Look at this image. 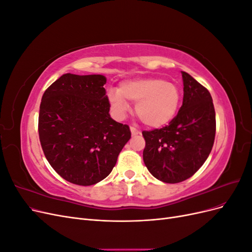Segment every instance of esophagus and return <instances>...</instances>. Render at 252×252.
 <instances>
[{
	"instance_id": "obj_1",
	"label": "esophagus",
	"mask_w": 252,
	"mask_h": 252,
	"mask_svg": "<svg viewBox=\"0 0 252 252\" xmlns=\"http://www.w3.org/2000/svg\"><path fill=\"white\" fill-rule=\"evenodd\" d=\"M130 131H131V134L132 135H138V134H141V131L138 130V129L134 128V127H130Z\"/></svg>"
}]
</instances>
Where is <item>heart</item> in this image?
Wrapping results in <instances>:
<instances>
[{
  "label": "heart",
  "instance_id": "1",
  "mask_svg": "<svg viewBox=\"0 0 252 252\" xmlns=\"http://www.w3.org/2000/svg\"><path fill=\"white\" fill-rule=\"evenodd\" d=\"M111 109L120 119L130 111V104L136 103L135 112L145 125L161 128L168 125L179 110L181 94L171 82L158 78H141L121 83L119 89L107 93Z\"/></svg>",
  "mask_w": 252,
  "mask_h": 252
}]
</instances>
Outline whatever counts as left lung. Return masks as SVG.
<instances>
[{
    "instance_id": "obj_1",
    "label": "left lung",
    "mask_w": 252,
    "mask_h": 252,
    "mask_svg": "<svg viewBox=\"0 0 252 252\" xmlns=\"http://www.w3.org/2000/svg\"><path fill=\"white\" fill-rule=\"evenodd\" d=\"M184 96L168 126L143 131V159L149 172L164 183L189 179L207 159L216 136V111L209 91L182 71Z\"/></svg>"
}]
</instances>
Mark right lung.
Instances as JSON below:
<instances>
[{
  "label": "right lung",
  "instance_id": "obj_1",
  "mask_svg": "<svg viewBox=\"0 0 252 252\" xmlns=\"http://www.w3.org/2000/svg\"><path fill=\"white\" fill-rule=\"evenodd\" d=\"M102 74L65 73L45 91L39 135L47 161L64 180L90 186L108 177L131 138L111 119Z\"/></svg>",
  "mask_w": 252,
  "mask_h": 252
}]
</instances>
